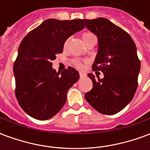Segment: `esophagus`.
Instances as JSON below:
<instances>
[{
    "instance_id": "esophagus-1",
    "label": "esophagus",
    "mask_w": 150,
    "mask_h": 150,
    "mask_svg": "<svg viewBox=\"0 0 150 150\" xmlns=\"http://www.w3.org/2000/svg\"><path fill=\"white\" fill-rule=\"evenodd\" d=\"M79 76H80V78H85L86 74H84L83 72H79Z\"/></svg>"
}]
</instances>
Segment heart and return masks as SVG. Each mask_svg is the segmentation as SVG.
Segmentation results:
<instances>
[{
  "label": "heart",
  "instance_id": "obj_1",
  "mask_svg": "<svg viewBox=\"0 0 150 150\" xmlns=\"http://www.w3.org/2000/svg\"><path fill=\"white\" fill-rule=\"evenodd\" d=\"M95 37L92 33H90V32H85L82 34V40H83V43L85 44L86 42H87L88 40H90V38H92ZM67 43H68V39H67L64 42V47L66 48L67 45ZM72 64L75 65V67H78V68H83V62L79 60H72Z\"/></svg>",
  "mask_w": 150,
  "mask_h": 150
}]
</instances>
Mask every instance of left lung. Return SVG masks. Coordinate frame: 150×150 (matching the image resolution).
<instances>
[{"instance_id":"8db88e82","label":"left lung","mask_w":150,"mask_h":150,"mask_svg":"<svg viewBox=\"0 0 150 150\" xmlns=\"http://www.w3.org/2000/svg\"><path fill=\"white\" fill-rule=\"evenodd\" d=\"M86 28L98 36V52L92 68L100 71L104 78L93 81V89L86 100L102 114L120 112L134 98L138 87L141 63L133 39L118 26L105 18L83 19Z\"/></svg>"}]
</instances>
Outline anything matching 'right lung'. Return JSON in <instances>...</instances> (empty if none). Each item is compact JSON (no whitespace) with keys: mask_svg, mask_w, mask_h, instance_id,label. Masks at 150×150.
<instances>
[{"mask_svg":"<svg viewBox=\"0 0 150 150\" xmlns=\"http://www.w3.org/2000/svg\"><path fill=\"white\" fill-rule=\"evenodd\" d=\"M83 28V19H49L22 40L13 66L15 94L33 118H52L64 105L67 91L79 79V71L68 67L60 75L52 69V61L63 52L65 41Z\"/></svg>","mask_w":150,"mask_h":150,"instance_id":"add662e5","label":"right lung"}]
</instances>
